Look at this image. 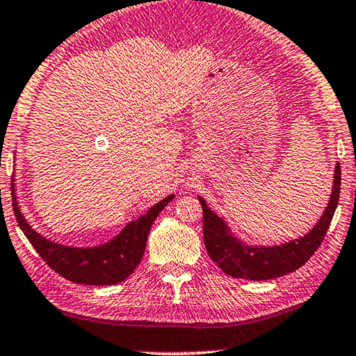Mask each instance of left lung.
Instances as JSON below:
<instances>
[{"label":"left lung","mask_w":356,"mask_h":356,"mask_svg":"<svg viewBox=\"0 0 356 356\" xmlns=\"http://www.w3.org/2000/svg\"><path fill=\"white\" fill-rule=\"evenodd\" d=\"M339 193H341V164L337 163L334 169L332 193L321 219L305 236L284 243L281 246H248L241 243L236 236L232 235L225 220L214 214L208 208L206 201L198 196L200 203L203 206V236L206 251L212 261L219 265L222 272L233 278L262 281L296 272L320 248L323 238L331 225L334 211L337 208Z\"/></svg>","instance_id":"obj_1"}]
</instances>
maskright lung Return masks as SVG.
I'll list each match as a JSON object with an SVG mask.
<instances>
[{"label": "right lung", "mask_w": 356, "mask_h": 356, "mask_svg": "<svg viewBox=\"0 0 356 356\" xmlns=\"http://www.w3.org/2000/svg\"><path fill=\"white\" fill-rule=\"evenodd\" d=\"M10 192H13V209L20 230L25 233L26 240L36 249L42 261L68 281L91 286L121 283L134 272L144 256L147 236L153 222L164 209V206L174 200V195L166 196L160 203L148 209L147 214L129 222L120 232V235L102 246L70 248L49 241L31 229L19 209L14 184L10 185Z\"/></svg>", "instance_id": "obj_1"}]
</instances>
